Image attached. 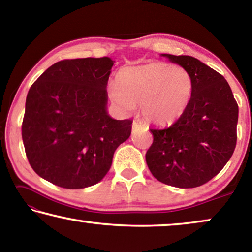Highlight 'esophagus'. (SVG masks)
<instances>
[{"mask_svg": "<svg viewBox=\"0 0 252 252\" xmlns=\"http://www.w3.org/2000/svg\"><path fill=\"white\" fill-rule=\"evenodd\" d=\"M138 126H142L141 123H139V122H136V121L132 122V130H134L135 127H138Z\"/></svg>", "mask_w": 252, "mask_h": 252, "instance_id": "esophagus-1", "label": "esophagus"}]
</instances>
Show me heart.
<instances>
[{"mask_svg": "<svg viewBox=\"0 0 252 252\" xmlns=\"http://www.w3.org/2000/svg\"><path fill=\"white\" fill-rule=\"evenodd\" d=\"M192 91V78L185 67L153 62L121 70L117 84L109 87V96L122 111L139 103L144 120L164 126L185 113Z\"/></svg>", "mask_w": 252, "mask_h": 252, "instance_id": "b5f03b06", "label": "heart"}]
</instances>
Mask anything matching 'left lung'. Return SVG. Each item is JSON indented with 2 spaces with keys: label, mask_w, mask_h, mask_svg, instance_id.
<instances>
[{
  "label": "left lung",
  "mask_w": 252,
  "mask_h": 252,
  "mask_svg": "<svg viewBox=\"0 0 252 252\" xmlns=\"http://www.w3.org/2000/svg\"><path fill=\"white\" fill-rule=\"evenodd\" d=\"M189 72L192 96L185 113L169 127L150 129L146 155L157 180L168 186L200 187L227 164L237 144L238 104L227 81L189 55L161 54Z\"/></svg>",
  "instance_id": "left-lung-1"
}]
</instances>
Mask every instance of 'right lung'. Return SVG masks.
<instances>
[{"label":"right lung","mask_w":252,"mask_h":252,"mask_svg":"<svg viewBox=\"0 0 252 252\" xmlns=\"http://www.w3.org/2000/svg\"><path fill=\"white\" fill-rule=\"evenodd\" d=\"M113 63L108 57L62 60L30 88L22 139L32 169L46 181L65 189L95 185L129 139L132 121L106 111Z\"/></svg>","instance_id":"right-lung-1"}]
</instances>
